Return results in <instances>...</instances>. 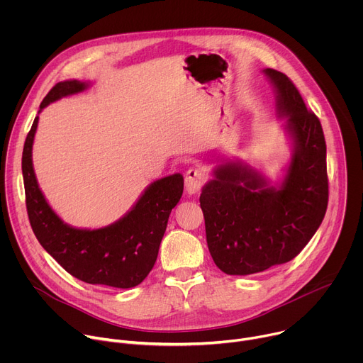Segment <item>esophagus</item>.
I'll return each mask as SVG.
<instances>
[{"mask_svg":"<svg viewBox=\"0 0 363 363\" xmlns=\"http://www.w3.org/2000/svg\"><path fill=\"white\" fill-rule=\"evenodd\" d=\"M203 182H205V175L199 169H189L185 175V188L189 195L198 194Z\"/></svg>","mask_w":363,"mask_h":363,"instance_id":"obj_1","label":"esophagus"}]
</instances>
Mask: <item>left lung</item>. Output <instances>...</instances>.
Here are the masks:
<instances>
[{"label":"left lung","mask_w":363,"mask_h":363,"mask_svg":"<svg viewBox=\"0 0 363 363\" xmlns=\"http://www.w3.org/2000/svg\"><path fill=\"white\" fill-rule=\"evenodd\" d=\"M286 119L291 160L280 184L241 161H221L199 196L206 244L225 274L248 276L284 264L320 227L329 198L326 142L320 121L283 73L264 69Z\"/></svg>","instance_id":"left-lung-1"}]
</instances>
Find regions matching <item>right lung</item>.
Listing matches in <instances>:
<instances>
[{"instance_id":"obj_1","label":"right lung","mask_w":363,"mask_h":363,"mask_svg":"<svg viewBox=\"0 0 363 363\" xmlns=\"http://www.w3.org/2000/svg\"><path fill=\"white\" fill-rule=\"evenodd\" d=\"M90 83H57L40 105V112L62 97L89 89ZM38 112V113H40ZM35 116L23 150L26 205L31 228L43 248L73 277L97 286L130 289L140 284L157 262L168 218L184 191V177L174 174L153 181L122 218L97 230L66 224L44 198L33 168Z\"/></svg>"}]
</instances>
